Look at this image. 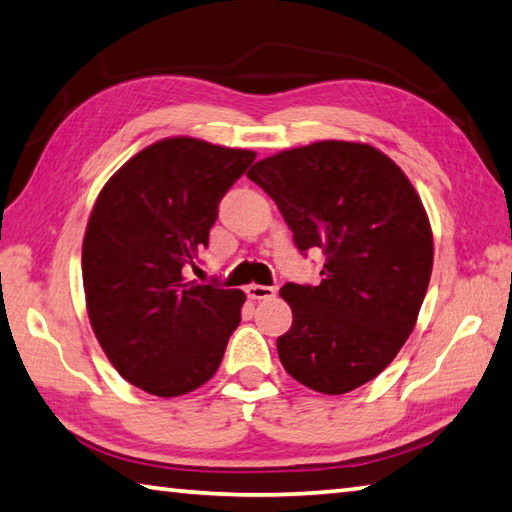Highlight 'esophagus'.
<instances>
[{
  "instance_id": "obj_1",
  "label": "esophagus",
  "mask_w": 512,
  "mask_h": 512,
  "mask_svg": "<svg viewBox=\"0 0 512 512\" xmlns=\"http://www.w3.org/2000/svg\"><path fill=\"white\" fill-rule=\"evenodd\" d=\"M275 286H262V284H248L246 286V295L250 300H271L275 297Z\"/></svg>"
}]
</instances>
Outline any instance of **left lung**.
Returning <instances> with one entry per match:
<instances>
[{"instance_id": "obj_1", "label": "left lung", "mask_w": 512, "mask_h": 512, "mask_svg": "<svg viewBox=\"0 0 512 512\" xmlns=\"http://www.w3.org/2000/svg\"><path fill=\"white\" fill-rule=\"evenodd\" d=\"M300 253L322 250V282L282 286L293 324L277 338L284 369L322 394H347L396 358L432 275L425 208L389 156L365 143L320 141L250 167Z\"/></svg>"}]
</instances>
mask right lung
I'll list each match as a JSON object with an SVG mask.
<instances>
[{
  "instance_id": "right-lung-1",
  "label": "right lung",
  "mask_w": 512,
  "mask_h": 512,
  "mask_svg": "<svg viewBox=\"0 0 512 512\" xmlns=\"http://www.w3.org/2000/svg\"><path fill=\"white\" fill-rule=\"evenodd\" d=\"M255 152L176 136L111 176L82 241L91 327L111 365L143 392L172 398L215 376L246 295L183 277L208 246L219 201Z\"/></svg>"
}]
</instances>
